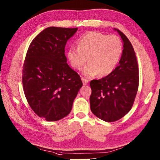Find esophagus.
<instances>
[{"label": "esophagus", "mask_w": 160, "mask_h": 160, "mask_svg": "<svg viewBox=\"0 0 160 160\" xmlns=\"http://www.w3.org/2000/svg\"><path fill=\"white\" fill-rule=\"evenodd\" d=\"M82 81L84 85H86L88 83V80H86V78H83V77L82 78Z\"/></svg>", "instance_id": "esophagus-1"}]
</instances>
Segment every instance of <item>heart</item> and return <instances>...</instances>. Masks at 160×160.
Returning <instances> with one entry per match:
<instances>
[{
    "label": "heart",
    "mask_w": 160,
    "mask_h": 160,
    "mask_svg": "<svg viewBox=\"0 0 160 160\" xmlns=\"http://www.w3.org/2000/svg\"><path fill=\"white\" fill-rule=\"evenodd\" d=\"M77 48L67 51L70 65L76 70H81L86 61L88 63L83 70L86 77L108 75L114 70L119 61L122 44L117 35H107L98 31L84 33L76 42Z\"/></svg>",
    "instance_id": "b5f03b06"
}]
</instances>
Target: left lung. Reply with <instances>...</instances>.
<instances>
[{"label":"left lung","instance_id":"8db88e82","mask_svg":"<svg viewBox=\"0 0 160 160\" xmlns=\"http://www.w3.org/2000/svg\"><path fill=\"white\" fill-rule=\"evenodd\" d=\"M123 41L118 65L111 74L90 81V109L94 115L107 122L119 120L128 113L139 87V68L133 45L126 35L115 29Z\"/></svg>","mask_w":160,"mask_h":160}]
</instances>
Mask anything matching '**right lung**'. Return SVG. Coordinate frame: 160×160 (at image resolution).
<instances>
[{
    "label": "right lung",
    "mask_w": 160,
    "mask_h": 160,
    "mask_svg": "<svg viewBox=\"0 0 160 160\" xmlns=\"http://www.w3.org/2000/svg\"><path fill=\"white\" fill-rule=\"evenodd\" d=\"M78 28L49 27L32 41L22 66V82L32 110L48 121L67 116L82 86L67 63L65 46Z\"/></svg>",
    "instance_id": "obj_1"
}]
</instances>
